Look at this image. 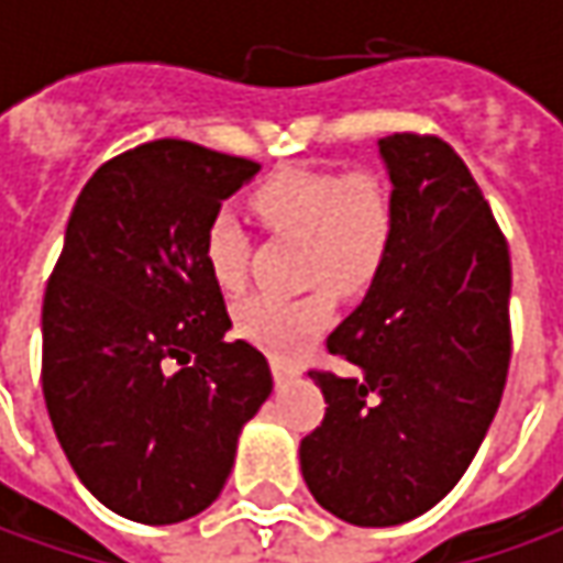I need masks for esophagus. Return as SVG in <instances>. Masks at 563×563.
Returning <instances> with one entry per match:
<instances>
[{"label":"esophagus","instance_id":"esophagus-1","mask_svg":"<svg viewBox=\"0 0 563 563\" xmlns=\"http://www.w3.org/2000/svg\"><path fill=\"white\" fill-rule=\"evenodd\" d=\"M300 373L294 363H288V360H282V357H272V376H275V382L282 385V382H288V378H294Z\"/></svg>","mask_w":563,"mask_h":563}]
</instances>
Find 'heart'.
Here are the masks:
<instances>
[{
	"mask_svg": "<svg viewBox=\"0 0 563 563\" xmlns=\"http://www.w3.org/2000/svg\"><path fill=\"white\" fill-rule=\"evenodd\" d=\"M256 219L282 238H300L297 297L250 294L234 307V329L275 357L303 351L332 322V294H357L388 260L398 209L388 181L373 168H282L250 194ZM212 282L234 294L247 282L250 241L234 216L216 212L203 234Z\"/></svg>",
	"mask_w": 563,
	"mask_h": 563,
	"instance_id": "1",
	"label": "heart"
}]
</instances>
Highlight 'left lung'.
<instances>
[{"instance_id":"1","label":"left lung","mask_w":563,"mask_h":563,"mask_svg":"<svg viewBox=\"0 0 563 563\" xmlns=\"http://www.w3.org/2000/svg\"><path fill=\"white\" fill-rule=\"evenodd\" d=\"M378 153L395 241L325 341L351 366L310 369L329 407L300 442L313 498L354 527L407 523L457 486L510 366V250L470 168L435 134H391Z\"/></svg>"}]
</instances>
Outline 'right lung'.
Wrapping results in <instances>:
<instances>
[{"label": "right lung", "instance_id": "right-lung-1", "mask_svg": "<svg viewBox=\"0 0 563 563\" xmlns=\"http://www.w3.org/2000/svg\"><path fill=\"white\" fill-rule=\"evenodd\" d=\"M260 163L153 141L102 163L77 197L43 297V398L77 479L134 523L206 510L241 426L272 391L231 316L203 234Z\"/></svg>", "mask_w": 563, "mask_h": 563}]
</instances>
